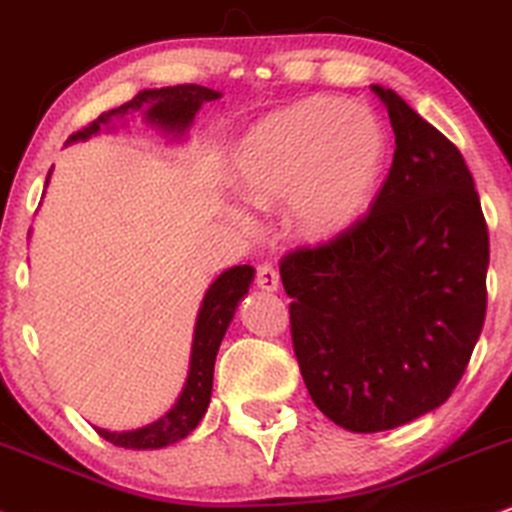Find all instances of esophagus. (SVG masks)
Masks as SVG:
<instances>
[{"label": "esophagus", "instance_id": "obj_1", "mask_svg": "<svg viewBox=\"0 0 512 512\" xmlns=\"http://www.w3.org/2000/svg\"><path fill=\"white\" fill-rule=\"evenodd\" d=\"M256 287L263 292H275L280 287V275L275 273V268L270 263H261L256 268Z\"/></svg>", "mask_w": 512, "mask_h": 512}]
</instances>
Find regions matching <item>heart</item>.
Wrapping results in <instances>:
<instances>
[{
  "label": "heart",
  "instance_id": "1",
  "mask_svg": "<svg viewBox=\"0 0 512 512\" xmlns=\"http://www.w3.org/2000/svg\"><path fill=\"white\" fill-rule=\"evenodd\" d=\"M386 155V129L369 107L309 98L261 119L239 143L232 174L256 206L285 201L287 230L318 244L362 218ZM230 215L254 227L242 210Z\"/></svg>",
  "mask_w": 512,
  "mask_h": 512
}]
</instances>
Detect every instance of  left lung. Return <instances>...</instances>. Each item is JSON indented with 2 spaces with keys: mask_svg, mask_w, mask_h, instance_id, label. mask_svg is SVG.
<instances>
[{
  "mask_svg": "<svg viewBox=\"0 0 512 512\" xmlns=\"http://www.w3.org/2000/svg\"><path fill=\"white\" fill-rule=\"evenodd\" d=\"M393 165L347 232L282 256L306 390L335 424L376 434L436 410L484 328L489 230L460 150L395 90L371 86Z\"/></svg>",
  "mask_w": 512,
  "mask_h": 512,
  "instance_id": "left-lung-1",
  "label": "left lung"
}]
</instances>
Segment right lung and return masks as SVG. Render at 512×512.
I'll return each instance as SVG.
<instances>
[{
  "label": "right lung",
  "instance_id": "obj_1",
  "mask_svg": "<svg viewBox=\"0 0 512 512\" xmlns=\"http://www.w3.org/2000/svg\"><path fill=\"white\" fill-rule=\"evenodd\" d=\"M218 90H210L196 83H184V86H167V88H153L141 90L136 98H131L124 105L114 107L110 112H102L98 119H93L81 131L69 136V143L86 141L88 136L98 134L100 126L112 124V119H124L126 114H143L146 124L158 126L165 134H172L174 138H182L194 122L196 112L201 110L203 102L218 100ZM52 174V170H50ZM47 174V182H50ZM45 182V186H47ZM251 280H254V268L251 266H234L225 273L218 275V280L208 287L206 297H203L201 309H198L196 328H194V345H191V362H189V376H186L184 390L179 400L165 417L158 422L141 426L136 431H95L105 438V441L114 443L119 448H134V450H153L165 448L170 443L182 441L196 429L198 422L206 414L210 405V393H213V369H215V354L220 350V342L225 338L227 326L234 318L237 304L249 292Z\"/></svg>",
  "mask_w": 512,
  "mask_h": 512
}]
</instances>
